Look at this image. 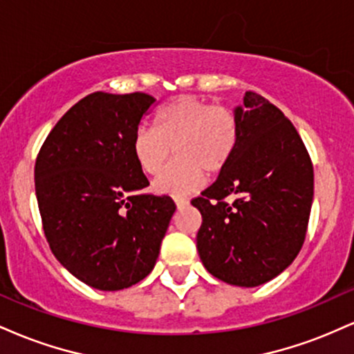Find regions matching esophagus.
<instances>
[{
	"label": "esophagus",
	"instance_id": "obj_1",
	"mask_svg": "<svg viewBox=\"0 0 354 354\" xmlns=\"http://www.w3.org/2000/svg\"><path fill=\"white\" fill-rule=\"evenodd\" d=\"M174 203H176V208L181 209L185 208V206H188V201L185 200V198H174Z\"/></svg>",
	"mask_w": 354,
	"mask_h": 354
}]
</instances>
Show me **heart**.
Instances as JSON below:
<instances>
[{
  "mask_svg": "<svg viewBox=\"0 0 354 354\" xmlns=\"http://www.w3.org/2000/svg\"><path fill=\"white\" fill-rule=\"evenodd\" d=\"M154 124H140L131 136V153L146 174L165 168L171 149L173 165L154 181L156 193L186 196L201 188L203 171L226 168L238 148L239 120L233 109L193 95L178 96L158 109Z\"/></svg>",
  "mask_w": 354,
  "mask_h": 354,
  "instance_id": "b5f03b06",
  "label": "heart"
}]
</instances>
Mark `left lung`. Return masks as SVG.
Wrapping results in <instances>:
<instances>
[{"label":"left lung","instance_id":"obj_1","mask_svg":"<svg viewBox=\"0 0 354 354\" xmlns=\"http://www.w3.org/2000/svg\"><path fill=\"white\" fill-rule=\"evenodd\" d=\"M234 113L236 151L191 205L203 218L196 248L206 270L228 284L254 288L283 273L301 250L315 174L306 146L281 109L246 91Z\"/></svg>","mask_w":354,"mask_h":354}]
</instances>
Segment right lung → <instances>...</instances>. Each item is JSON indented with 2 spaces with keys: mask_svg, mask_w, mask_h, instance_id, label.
<instances>
[{
  "mask_svg": "<svg viewBox=\"0 0 354 354\" xmlns=\"http://www.w3.org/2000/svg\"><path fill=\"white\" fill-rule=\"evenodd\" d=\"M146 93L96 91L68 109L39 149L35 189L44 236L73 276L118 291L151 273L176 205L149 185L131 136L154 103Z\"/></svg>",
  "mask_w": 354,
  "mask_h": 354,
  "instance_id": "add662e5",
  "label": "right lung"
}]
</instances>
